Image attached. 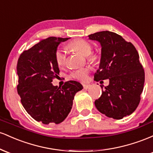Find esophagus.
<instances>
[{
    "label": "esophagus",
    "instance_id": "34e87169",
    "mask_svg": "<svg viewBox=\"0 0 153 153\" xmlns=\"http://www.w3.org/2000/svg\"><path fill=\"white\" fill-rule=\"evenodd\" d=\"M82 85H83L84 89H88L91 87V85L88 84H82Z\"/></svg>",
    "mask_w": 153,
    "mask_h": 153
}]
</instances>
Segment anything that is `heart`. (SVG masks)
I'll return each instance as SVG.
<instances>
[{
  "label": "heart",
  "instance_id": "b5f03b06",
  "mask_svg": "<svg viewBox=\"0 0 153 153\" xmlns=\"http://www.w3.org/2000/svg\"><path fill=\"white\" fill-rule=\"evenodd\" d=\"M68 47L75 52H78L84 56H87V59L89 62H96L99 59L97 54L91 53L92 46L86 40L81 39L73 40L68 45ZM66 54L64 51L62 50H57L56 51L55 61L59 68H62L63 66H65L66 63ZM91 70L90 67H85V68L75 70L70 73L69 78L79 80V81L85 82L88 78Z\"/></svg>",
  "mask_w": 153,
  "mask_h": 153
}]
</instances>
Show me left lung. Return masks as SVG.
Here are the masks:
<instances>
[{
    "mask_svg": "<svg viewBox=\"0 0 153 153\" xmlns=\"http://www.w3.org/2000/svg\"><path fill=\"white\" fill-rule=\"evenodd\" d=\"M88 37L101 45V62L94 80H109L95 106L101 113L114 119L130 115L140 103L145 82L137 51L131 42L111 31H99Z\"/></svg>",
    "mask_w": 153,
    "mask_h": 153,
    "instance_id": "left-lung-1",
    "label": "left lung"
}]
</instances>
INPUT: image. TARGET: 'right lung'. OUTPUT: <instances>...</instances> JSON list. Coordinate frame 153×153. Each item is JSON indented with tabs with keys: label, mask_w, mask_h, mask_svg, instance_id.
Returning a JSON list of instances; mask_svg holds the SVG:
<instances>
[{
	"label": "right lung",
	"mask_w": 153,
	"mask_h": 153,
	"mask_svg": "<svg viewBox=\"0 0 153 153\" xmlns=\"http://www.w3.org/2000/svg\"><path fill=\"white\" fill-rule=\"evenodd\" d=\"M68 39L50 36L42 39L24 51L17 62V91L21 102L33 119L45 124L64 121L71 111L75 94L82 89L81 84L75 80L65 82L62 87L52 83L59 77L57 48Z\"/></svg>",
	"instance_id": "add662e5"
}]
</instances>
